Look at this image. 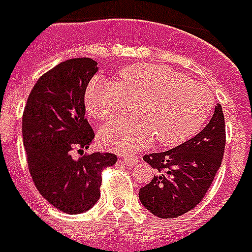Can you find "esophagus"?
<instances>
[{
	"mask_svg": "<svg viewBox=\"0 0 252 252\" xmlns=\"http://www.w3.org/2000/svg\"><path fill=\"white\" fill-rule=\"evenodd\" d=\"M123 161L127 165H135L138 163V158L135 155H126V156H123Z\"/></svg>",
	"mask_w": 252,
	"mask_h": 252,
	"instance_id": "esophagus-1",
	"label": "esophagus"
}]
</instances>
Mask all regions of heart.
I'll use <instances>...</instances> for the list:
<instances>
[{"label": "heart", "instance_id": "b5f03b06", "mask_svg": "<svg viewBox=\"0 0 252 252\" xmlns=\"http://www.w3.org/2000/svg\"><path fill=\"white\" fill-rule=\"evenodd\" d=\"M118 77H94L85 92L87 111L100 121L121 117L127 100H140L138 115L106 123L99 130V142L110 151L141 149L153 138L161 146L182 144L201 130L215 106L208 87L171 66L134 63L123 67Z\"/></svg>", "mask_w": 252, "mask_h": 252}]
</instances>
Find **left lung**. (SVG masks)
I'll list each match as a JSON object with an SVG mask.
<instances>
[{"mask_svg":"<svg viewBox=\"0 0 252 252\" xmlns=\"http://www.w3.org/2000/svg\"><path fill=\"white\" fill-rule=\"evenodd\" d=\"M225 121L216 106L210 122L191 140L161 153L144 156L158 175L140 190V201L152 215L175 219L197 206L212 186L225 151Z\"/></svg>","mask_w":252,"mask_h":252,"instance_id":"1","label":"left lung"}]
</instances>
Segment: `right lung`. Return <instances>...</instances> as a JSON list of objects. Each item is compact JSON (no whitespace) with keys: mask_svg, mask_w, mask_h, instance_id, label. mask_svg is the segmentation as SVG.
Here are the masks:
<instances>
[{"mask_svg":"<svg viewBox=\"0 0 252 252\" xmlns=\"http://www.w3.org/2000/svg\"><path fill=\"white\" fill-rule=\"evenodd\" d=\"M96 65L91 58H73L50 69L32 88L23 112L32 180L47 202L69 215L87 212L99 201L101 172L118 160L114 153L84 155L94 137L84 97Z\"/></svg>","mask_w":252,"mask_h":252,"instance_id":"add662e5","label":"right lung"}]
</instances>
